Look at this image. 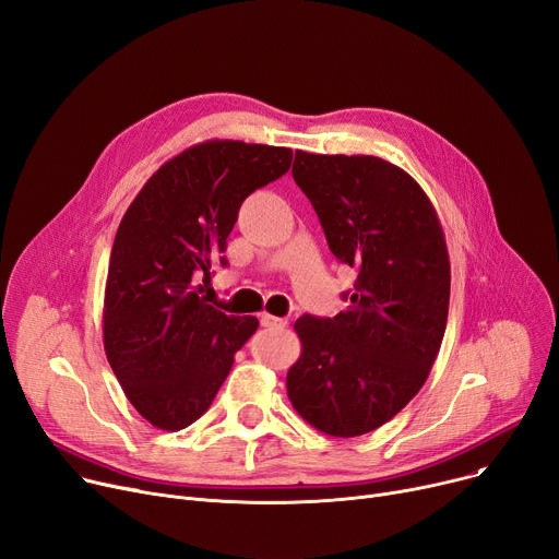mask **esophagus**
<instances>
[{"label": "esophagus", "instance_id": "obj_1", "mask_svg": "<svg viewBox=\"0 0 559 559\" xmlns=\"http://www.w3.org/2000/svg\"><path fill=\"white\" fill-rule=\"evenodd\" d=\"M261 326H286V318H277V316H271V313H261L259 318Z\"/></svg>", "mask_w": 559, "mask_h": 559}]
</instances>
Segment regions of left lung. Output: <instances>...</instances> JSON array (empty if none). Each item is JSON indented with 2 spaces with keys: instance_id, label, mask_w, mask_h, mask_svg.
<instances>
[{
  "instance_id": "left-lung-1",
  "label": "left lung",
  "mask_w": 559,
  "mask_h": 559,
  "mask_svg": "<svg viewBox=\"0 0 559 559\" xmlns=\"http://www.w3.org/2000/svg\"><path fill=\"white\" fill-rule=\"evenodd\" d=\"M293 180L356 284L334 318L295 320L302 356L286 377L288 400L322 433L364 436L395 417L436 364L451 284L444 235L419 185L381 157L295 151Z\"/></svg>"
}]
</instances>
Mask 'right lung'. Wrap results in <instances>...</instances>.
Wrapping results in <instances>:
<instances>
[{
  "instance_id": "right-lung-1",
  "label": "right lung",
  "mask_w": 559,
  "mask_h": 559,
  "mask_svg": "<svg viewBox=\"0 0 559 559\" xmlns=\"http://www.w3.org/2000/svg\"><path fill=\"white\" fill-rule=\"evenodd\" d=\"M293 151L207 142L164 164L123 214L104 305V345L128 402L162 431H180L214 402L254 316H227L207 282L248 195L282 178Z\"/></svg>"
}]
</instances>
